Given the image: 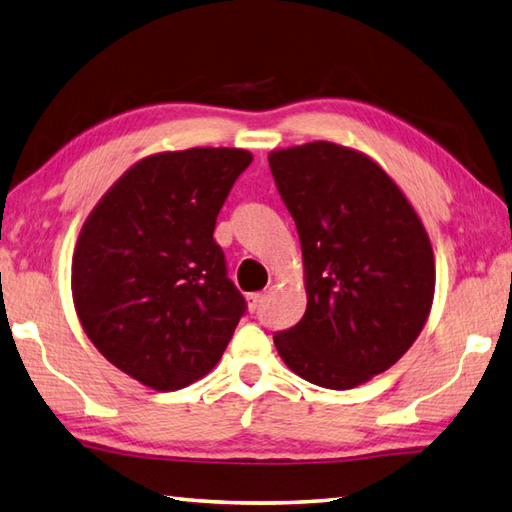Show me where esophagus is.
Segmentation results:
<instances>
[{
    "instance_id": "1",
    "label": "esophagus",
    "mask_w": 512,
    "mask_h": 512,
    "mask_svg": "<svg viewBox=\"0 0 512 512\" xmlns=\"http://www.w3.org/2000/svg\"><path fill=\"white\" fill-rule=\"evenodd\" d=\"M260 300H263V294H247V307L254 311L260 305Z\"/></svg>"
}]
</instances>
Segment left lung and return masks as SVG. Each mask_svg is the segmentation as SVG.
I'll use <instances>...</instances> for the list:
<instances>
[{
    "mask_svg": "<svg viewBox=\"0 0 512 512\" xmlns=\"http://www.w3.org/2000/svg\"><path fill=\"white\" fill-rule=\"evenodd\" d=\"M267 159L298 229L307 289L305 316L274 344L302 380L353 389L391 369L429 320L431 238L367 154L311 141Z\"/></svg>",
    "mask_w": 512,
    "mask_h": 512,
    "instance_id": "8db88e82",
    "label": "left lung"
}]
</instances>
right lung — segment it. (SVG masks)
I'll use <instances>...</instances> for the list:
<instances>
[{
    "mask_svg": "<svg viewBox=\"0 0 512 512\" xmlns=\"http://www.w3.org/2000/svg\"><path fill=\"white\" fill-rule=\"evenodd\" d=\"M252 159L238 148L150 154L81 227L70 278L79 322L103 358L145 387L201 380L245 314L214 225Z\"/></svg>",
    "mask_w": 512,
    "mask_h": 512,
    "instance_id": "right-lung-1",
    "label": "right lung"
}]
</instances>
